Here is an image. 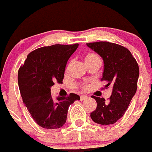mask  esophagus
I'll list each match as a JSON object with an SVG mask.
<instances>
[{
  "label": "esophagus",
  "mask_w": 152,
  "mask_h": 152,
  "mask_svg": "<svg viewBox=\"0 0 152 152\" xmlns=\"http://www.w3.org/2000/svg\"><path fill=\"white\" fill-rule=\"evenodd\" d=\"M88 97L86 96V95H81V96H80V100H81V101H85V100H86V99H88Z\"/></svg>",
  "instance_id": "1"
}]
</instances>
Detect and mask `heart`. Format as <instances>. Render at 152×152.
Listing matches in <instances>:
<instances>
[{
  "instance_id": "b5f03b06",
  "label": "heart",
  "mask_w": 152,
  "mask_h": 152,
  "mask_svg": "<svg viewBox=\"0 0 152 152\" xmlns=\"http://www.w3.org/2000/svg\"><path fill=\"white\" fill-rule=\"evenodd\" d=\"M98 57L95 54H93V53H89V54H87L86 56H85V61H86V63H87V62H88V61H91V60H94V59H95V58H98ZM69 66H70V64H69V65H68L67 69H69ZM79 88H80L81 90H83V91H86V90L88 88V85L86 84V83H83V84L79 85Z\"/></svg>"
}]
</instances>
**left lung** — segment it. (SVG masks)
<instances>
[{
  "label": "left lung",
  "instance_id": "8db88e82",
  "mask_svg": "<svg viewBox=\"0 0 152 152\" xmlns=\"http://www.w3.org/2000/svg\"><path fill=\"white\" fill-rule=\"evenodd\" d=\"M104 61L102 81L107 83L104 88L113 86L111 95L107 101L92 95L97 107L91 113V120L96 124L110 125L124 115L132 97L137 90L139 69L137 61L126 48L108 42L87 43Z\"/></svg>",
  "mask_w": 152,
  "mask_h": 152
}]
</instances>
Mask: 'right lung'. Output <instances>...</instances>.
Segmentation results:
<instances>
[{"label":"right lung","instance_id":"add662e5","mask_svg":"<svg viewBox=\"0 0 152 152\" xmlns=\"http://www.w3.org/2000/svg\"><path fill=\"white\" fill-rule=\"evenodd\" d=\"M79 44L54 45L30 52L18 71L20 94L32 119L48 129L61 128L66 123L69 105L80 97L70 93L53 99L50 87L61 83L66 63Z\"/></svg>","mask_w":152,"mask_h":152}]
</instances>
